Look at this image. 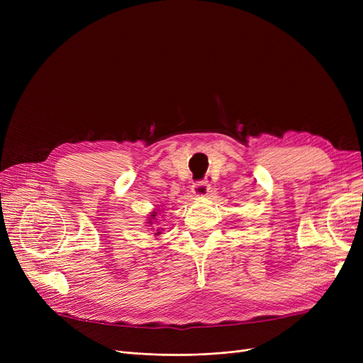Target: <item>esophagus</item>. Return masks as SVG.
Returning <instances> with one entry per match:
<instances>
[{
	"mask_svg": "<svg viewBox=\"0 0 363 363\" xmlns=\"http://www.w3.org/2000/svg\"><path fill=\"white\" fill-rule=\"evenodd\" d=\"M208 189H211V183H208V180H201V182H195L192 184V192L196 195V196H204L208 194Z\"/></svg>",
	"mask_w": 363,
	"mask_h": 363,
	"instance_id": "obj_1",
	"label": "esophagus"
}]
</instances>
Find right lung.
I'll return each mask as SVG.
<instances>
[{
  "label": "right lung",
  "instance_id": "obj_1",
  "mask_svg": "<svg viewBox=\"0 0 363 363\" xmlns=\"http://www.w3.org/2000/svg\"><path fill=\"white\" fill-rule=\"evenodd\" d=\"M151 216H152V218H155V216H156V212H152V215H151ZM150 223H151V221H150Z\"/></svg>",
  "mask_w": 363,
  "mask_h": 363
}]
</instances>
